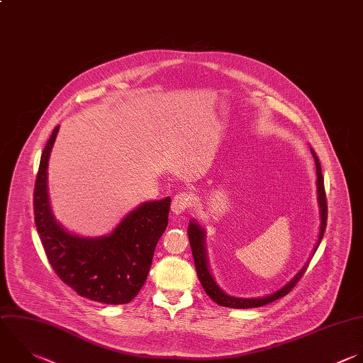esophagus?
<instances>
[{"label":"esophagus","mask_w":363,"mask_h":363,"mask_svg":"<svg viewBox=\"0 0 363 363\" xmlns=\"http://www.w3.org/2000/svg\"><path fill=\"white\" fill-rule=\"evenodd\" d=\"M193 203V196L189 191H183L174 196L173 201H172V211L174 214H182L184 213Z\"/></svg>","instance_id":"34e87169"}]
</instances>
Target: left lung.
<instances>
[{"label":"left lung","mask_w":363,"mask_h":363,"mask_svg":"<svg viewBox=\"0 0 363 363\" xmlns=\"http://www.w3.org/2000/svg\"><path fill=\"white\" fill-rule=\"evenodd\" d=\"M311 153L313 156L315 160V167H316V194H318V204H319V213H320V225H319V235H318V242L313 248V251H316L322 237H323V231L326 227V217H328V208H326V197H325V187H323V177H322V172H320V163L315 155V152L311 149ZM189 240H190V247H191V252H193V258H194V265H196V271L199 275V279L206 291V294L218 305L221 306H227V308H257V306H262L267 305L269 302L277 301L278 298H282L284 295H286L295 285L296 282L301 279V277L303 275V272L306 271V267H302V269L286 284L284 285L281 289H278L277 292H272L271 295L267 296H261V298H237V296H231L228 294H225L214 281L210 268H208V261H207V252H206V231L204 228L196 221V220H190L189 223Z\"/></svg>","instance_id":"1"}]
</instances>
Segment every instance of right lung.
Masks as SVG:
<instances>
[{"label":"right lung","instance_id":"add662e5","mask_svg":"<svg viewBox=\"0 0 363 363\" xmlns=\"http://www.w3.org/2000/svg\"><path fill=\"white\" fill-rule=\"evenodd\" d=\"M58 130L60 126L43 152L34 189L35 225L48 261L78 295L101 303H128L145 285L156 244L169 223L170 197L140 204L109 235L71 234L55 220L47 186L48 160Z\"/></svg>","mask_w":363,"mask_h":363}]
</instances>
